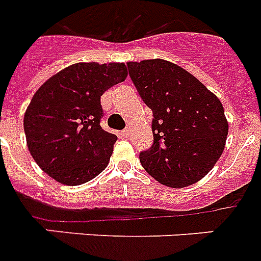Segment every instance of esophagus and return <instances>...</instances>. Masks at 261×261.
Instances as JSON below:
<instances>
[{"label": "esophagus", "instance_id": "esophagus-1", "mask_svg": "<svg viewBox=\"0 0 261 261\" xmlns=\"http://www.w3.org/2000/svg\"><path fill=\"white\" fill-rule=\"evenodd\" d=\"M119 135H120V138H128L130 133H128V130H123V131H120Z\"/></svg>", "mask_w": 261, "mask_h": 261}]
</instances>
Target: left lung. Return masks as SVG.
Returning a JSON list of instances; mask_svg holds the SVG:
<instances>
[{"label": "left lung", "instance_id": "obj_1", "mask_svg": "<svg viewBox=\"0 0 261 261\" xmlns=\"http://www.w3.org/2000/svg\"><path fill=\"white\" fill-rule=\"evenodd\" d=\"M127 68L152 111L154 142L139 154L142 166L162 185L175 189L204 178L221 156L228 135L219 97L170 61L127 63Z\"/></svg>", "mask_w": 261, "mask_h": 261}]
</instances>
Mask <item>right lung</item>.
<instances>
[{
	"label": "right lung",
	"instance_id": "1",
	"mask_svg": "<svg viewBox=\"0 0 261 261\" xmlns=\"http://www.w3.org/2000/svg\"><path fill=\"white\" fill-rule=\"evenodd\" d=\"M126 77L123 63H77L40 87L24 131L42 171L64 185H82L105 170L118 138L101 128L100 96Z\"/></svg>",
	"mask_w": 261,
	"mask_h": 261
}]
</instances>
